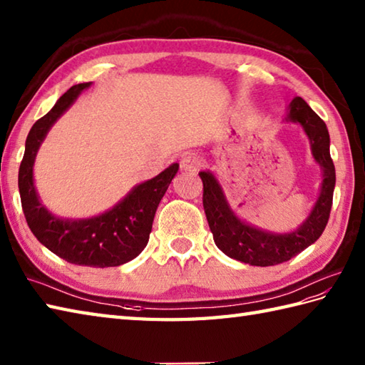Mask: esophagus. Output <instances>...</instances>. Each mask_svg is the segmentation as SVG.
<instances>
[{"label": "esophagus", "mask_w": 365, "mask_h": 365, "mask_svg": "<svg viewBox=\"0 0 365 365\" xmlns=\"http://www.w3.org/2000/svg\"><path fill=\"white\" fill-rule=\"evenodd\" d=\"M202 158H198L197 154H187L181 160V168L184 172H197L202 167Z\"/></svg>", "instance_id": "34e87169"}]
</instances>
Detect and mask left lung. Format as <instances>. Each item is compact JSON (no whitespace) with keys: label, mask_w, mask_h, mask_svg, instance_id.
Instances as JSON below:
<instances>
[{"label":"left lung","mask_w":365,"mask_h":365,"mask_svg":"<svg viewBox=\"0 0 365 365\" xmlns=\"http://www.w3.org/2000/svg\"><path fill=\"white\" fill-rule=\"evenodd\" d=\"M285 120L302 125L310 140L312 155L323 172L322 190L314 210L294 232L279 235L245 224L228 206L215 176L211 172L198 173L203 181L205 214L215 245L230 258L252 266H274L288 262L314 244L329 220L336 187V168L329 153L328 128L302 98L292 101Z\"/></svg>","instance_id":"8db88e82"}]
</instances>
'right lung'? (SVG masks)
<instances>
[{"instance_id": "1", "label": "right lung", "mask_w": 365, "mask_h": 365, "mask_svg": "<svg viewBox=\"0 0 365 365\" xmlns=\"http://www.w3.org/2000/svg\"><path fill=\"white\" fill-rule=\"evenodd\" d=\"M89 85L80 83L69 88L53 108L33 124L19 170V190L28 227L37 241L69 263L111 267L130 262L146 247L155 210L180 165L172 163L153 180L135 185L120 203L96 217L69 220L48 212L34 187L36 154L51 125Z\"/></svg>"}]
</instances>
